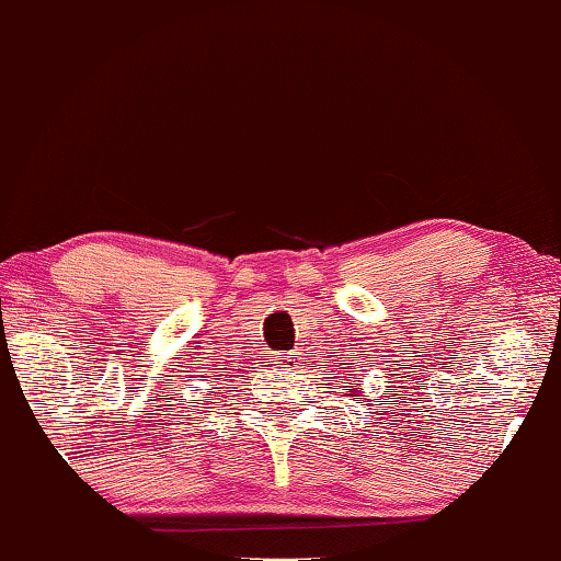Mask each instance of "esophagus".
Wrapping results in <instances>:
<instances>
[{
	"label": "esophagus",
	"mask_w": 561,
	"mask_h": 561,
	"mask_svg": "<svg viewBox=\"0 0 561 561\" xmlns=\"http://www.w3.org/2000/svg\"><path fill=\"white\" fill-rule=\"evenodd\" d=\"M277 360H279L282 367H287V370H291V367L297 365V355L295 353H279Z\"/></svg>",
	"instance_id": "34e87169"
}]
</instances>
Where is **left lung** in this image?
I'll return each mask as SVG.
<instances>
[{"label":"left lung","instance_id":"obj_1","mask_svg":"<svg viewBox=\"0 0 561 561\" xmlns=\"http://www.w3.org/2000/svg\"><path fill=\"white\" fill-rule=\"evenodd\" d=\"M353 386H355V382H350V386H347V388H353ZM353 390H355V388H353Z\"/></svg>","mask_w":561,"mask_h":561}]
</instances>
